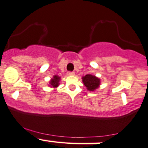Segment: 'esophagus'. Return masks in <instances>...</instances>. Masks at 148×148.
I'll return each mask as SVG.
<instances>
[{"label": "esophagus", "mask_w": 148, "mask_h": 148, "mask_svg": "<svg viewBox=\"0 0 148 148\" xmlns=\"http://www.w3.org/2000/svg\"><path fill=\"white\" fill-rule=\"evenodd\" d=\"M68 74H69V75H75V73L73 71H69Z\"/></svg>", "instance_id": "1"}]
</instances>
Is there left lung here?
<instances>
[{
    "instance_id": "obj_1",
    "label": "left lung",
    "mask_w": 148,
    "mask_h": 148,
    "mask_svg": "<svg viewBox=\"0 0 148 148\" xmlns=\"http://www.w3.org/2000/svg\"><path fill=\"white\" fill-rule=\"evenodd\" d=\"M82 81L84 86L87 88L88 90L93 91L97 88H98L100 85V79L94 75H86L84 77H82Z\"/></svg>"
}]
</instances>
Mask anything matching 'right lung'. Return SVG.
<instances>
[{
  "label": "right lung",
  "mask_w": 148,
  "mask_h": 148,
  "mask_svg": "<svg viewBox=\"0 0 148 148\" xmlns=\"http://www.w3.org/2000/svg\"><path fill=\"white\" fill-rule=\"evenodd\" d=\"M60 77H58V76L57 75H55L53 77V79L50 80V85H51L53 87H57V86H58V84H59V81H60Z\"/></svg>",
  "instance_id": "1"
}]
</instances>
